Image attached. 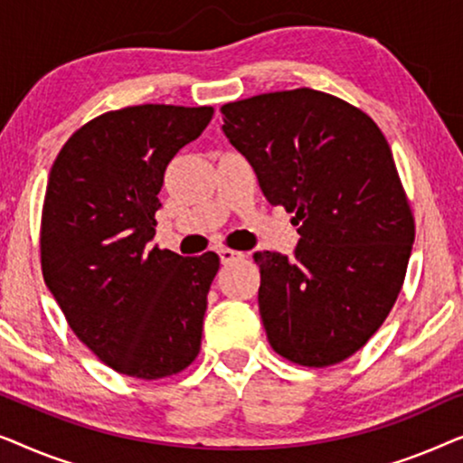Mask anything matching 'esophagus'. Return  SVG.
Here are the masks:
<instances>
[{"label": "esophagus", "instance_id": "1", "mask_svg": "<svg viewBox=\"0 0 463 463\" xmlns=\"http://www.w3.org/2000/svg\"><path fill=\"white\" fill-rule=\"evenodd\" d=\"M219 257H221V263L227 265V263L238 261V259H244V252L233 250V249H219Z\"/></svg>", "mask_w": 463, "mask_h": 463}]
</instances>
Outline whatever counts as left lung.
Wrapping results in <instances>:
<instances>
[{
  "mask_svg": "<svg viewBox=\"0 0 463 463\" xmlns=\"http://www.w3.org/2000/svg\"><path fill=\"white\" fill-rule=\"evenodd\" d=\"M269 204L299 225L295 257L255 252L269 345L312 369L344 363L401 293L415 219L383 132L333 94L295 88L221 107Z\"/></svg>",
  "mask_w": 463,
  "mask_h": 463,
  "instance_id": "obj_1",
  "label": "left lung"
}]
</instances>
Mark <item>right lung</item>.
Returning <instances> with one entry per match:
<instances>
[{"label":"right lung","mask_w":463,"mask_h":463,"mask_svg":"<svg viewBox=\"0 0 463 463\" xmlns=\"http://www.w3.org/2000/svg\"><path fill=\"white\" fill-rule=\"evenodd\" d=\"M213 107L135 105L73 132L48 176L43 282L94 356L137 379L185 371L200 354L219 255L149 249L164 170Z\"/></svg>","instance_id":"1"}]
</instances>
